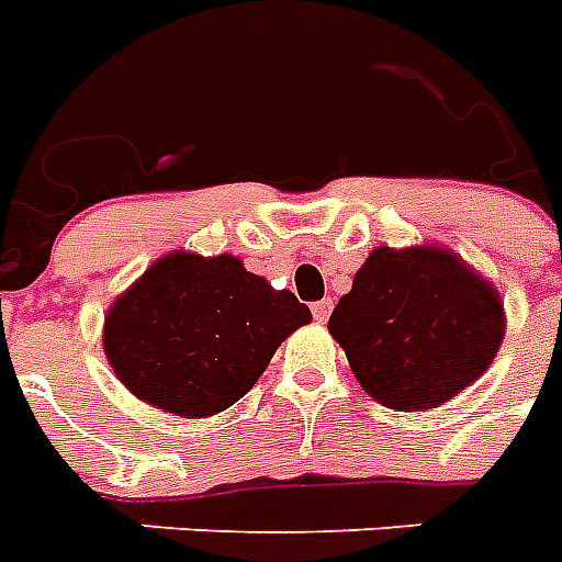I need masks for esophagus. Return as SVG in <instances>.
Listing matches in <instances>:
<instances>
[{
  "label": "esophagus",
  "mask_w": 562,
  "mask_h": 562,
  "mask_svg": "<svg viewBox=\"0 0 562 562\" xmlns=\"http://www.w3.org/2000/svg\"><path fill=\"white\" fill-rule=\"evenodd\" d=\"M331 300H317V303H312V314H314V321L317 323H326L328 321V314H331Z\"/></svg>",
  "instance_id": "esophagus-1"
}]
</instances>
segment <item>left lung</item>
<instances>
[{"label":"left lung","instance_id":"1","mask_svg":"<svg viewBox=\"0 0 562 562\" xmlns=\"http://www.w3.org/2000/svg\"><path fill=\"white\" fill-rule=\"evenodd\" d=\"M328 331L363 390L422 413L471 386L499 352L503 300L441 248H375L340 296Z\"/></svg>","mask_w":562,"mask_h":562}]
</instances>
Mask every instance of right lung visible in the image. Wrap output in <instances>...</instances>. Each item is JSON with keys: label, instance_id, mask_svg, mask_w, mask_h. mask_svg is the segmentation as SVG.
Instances as JSON below:
<instances>
[{"label": "right lung", "instance_id": "add662e5", "mask_svg": "<svg viewBox=\"0 0 562 562\" xmlns=\"http://www.w3.org/2000/svg\"><path fill=\"white\" fill-rule=\"evenodd\" d=\"M308 321V305L273 291L231 254L204 259L178 250L115 300L103 349L132 395L202 418L236 404L277 346Z\"/></svg>", "mask_w": 562, "mask_h": 562}]
</instances>
